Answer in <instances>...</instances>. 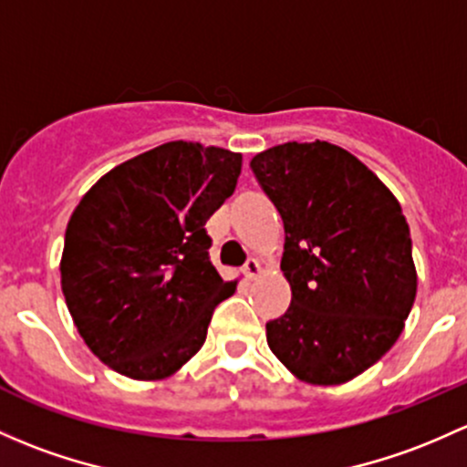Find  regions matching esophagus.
<instances>
[{
    "mask_svg": "<svg viewBox=\"0 0 467 467\" xmlns=\"http://www.w3.org/2000/svg\"><path fill=\"white\" fill-rule=\"evenodd\" d=\"M244 273H246L250 279H257L259 275H262V264H259L257 259H248L246 266H244Z\"/></svg>",
    "mask_w": 467,
    "mask_h": 467,
    "instance_id": "34e87169",
    "label": "esophagus"
}]
</instances>
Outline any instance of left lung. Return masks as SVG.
Returning <instances> with one entry per match:
<instances>
[{
	"label": "left lung",
	"instance_id": "left-lung-1",
	"mask_svg": "<svg viewBox=\"0 0 467 467\" xmlns=\"http://www.w3.org/2000/svg\"><path fill=\"white\" fill-rule=\"evenodd\" d=\"M284 221L291 306L266 324L277 360L308 385H342L394 347L416 299L410 225L351 151L284 143L250 161Z\"/></svg>",
	"mask_w": 467,
	"mask_h": 467
}]
</instances>
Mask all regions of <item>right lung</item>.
Here are the masks:
<instances>
[{"instance_id":"add662e5","label":"right lung","mask_w":467,"mask_h":467,"mask_svg":"<svg viewBox=\"0 0 467 467\" xmlns=\"http://www.w3.org/2000/svg\"><path fill=\"white\" fill-rule=\"evenodd\" d=\"M242 154L171 140L91 185L65 233L60 284L93 356L131 380H163L203 347L237 291L210 262L205 221L237 188Z\"/></svg>"}]
</instances>
